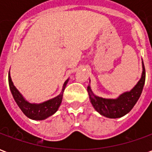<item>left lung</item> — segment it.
Listing matches in <instances>:
<instances>
[{
	"label": "left lung",
	"mask_w": 152,
	"mask_h": 152,
	"mask_svg": "<svg viewBox=\"0 0 152 152\" xmlns=\"http://www.w3.org/2000/svg\"><path fill=\"white\" fill-rule=\"evenodd\" d=\"M146 79L145 66L142 62V74L140 80L137 82L134 88L129 92L121 94L116 99H106L95 96L88 86L87 90L89 92V99L92 105L98 112L102 115L108 118H119L129 112L136 104L142 92Z\"/></svg>",
	"instance_id": "obj_1"
}]
</instances>
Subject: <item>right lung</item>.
Instances as JSON below:
<instances>
[{
	"label": "right lung",
	"instance_id": "obj_1",
	"mask_svg": "<svg viewBox=\"0 0 152 152\" xmlns=\"http://www.w3.org/2000/svg\"><path fill=\"white\" fill-rule=\"evenodd\" d=\"M66 83H67V80H66L63 85L62 93L58 96L55 97L54 99H50L49 101L40 103V104H32V103L27 102L23 98V96L20 94V93L18 92V89L15 88L14 84L12 82L10 72H9V86H10V89L12 93V95L14 97L16 103L19 107V108L21 109L22 112L24 113L26 116H28L31 120H37V121L44 120V119L52 115L57 112V110L58 109L60 104L62 102L63 94L64 89L66 87Z\"/></svg>",
	"mask_w": 152,
	"mask_h": 152
}]
</instances>
